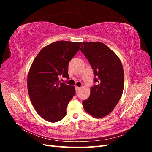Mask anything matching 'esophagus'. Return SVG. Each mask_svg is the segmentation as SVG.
Wrapping results in <instances>:
<instances>
[{"mask_svg": "<svg viewBox=\"0 0 152 152\" xmlns=\"http://www.w3.org/2000/svg\"><path fill=\"white\" fill-rule=\"evenodd\" d=\"M80 89V87H77V86H75V90H76V92H77H77L79 91Z\"/></svg>", "mask_w": 152, "mask_h": 152, "instance_id": "1", "label": "esophagus"}]
</instances>
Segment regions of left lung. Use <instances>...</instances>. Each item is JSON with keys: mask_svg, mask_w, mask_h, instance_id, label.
<instances>
[{"mask_svg": "<svg viewBox=\"0 0 152 152\" xmlns=\"http://www.w3.org/2000/svg\"><path fill=\"white\" fill-rule=\"evenodd\" d=\"M80 50L93 69L94 82L89 98L82 102L85 111L94 118L111 113L120 100L124 89V73L117 55L104 44L84 42Z\"/></svg>", "mask_w": 152, "mask_h": 152, "instance_id": "left-lung-1", "label": "left lung"}]
</instances>
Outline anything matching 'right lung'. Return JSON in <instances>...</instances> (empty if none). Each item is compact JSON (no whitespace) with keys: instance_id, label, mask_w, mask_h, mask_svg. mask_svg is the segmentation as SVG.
I'll return each mask as SVG.
<instances>
[{"instance_id":"1","label":"right lung","mask_w":152,"mask_h":152,"mask_svg":"<svg viewBox=\"0 0 152 152\" xmlns=\"http://www.w3.org/2000/svg\"><path fill=\"white\" fill-rule=\"evenodd\" d=\"M82 42L59 40L44 47L35 57L27 77L29 97L35 110L44 120L56 122L66 114V107L75 94L74 86L61 83L69 78L68 66Z\"/></svg>"}]
</instances>
